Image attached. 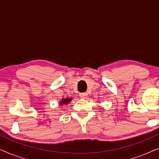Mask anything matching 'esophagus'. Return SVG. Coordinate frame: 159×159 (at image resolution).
Instances as JSON below:
<instances>
[{"mask_svg":"<svg viewBox=\"0 0 159 159\" xmlns=\"http://www.w3.org/2000/svg\"><path fill=\"white\" fill-rule=\"evenodd\" d=\"M87 96H88V94H87L86 93H80V97L81 98H86Z\"/></svg>","mask_w":159,"mask_h":159,"instance_id":"obj_1","label":"esophagus"}]
</instances>
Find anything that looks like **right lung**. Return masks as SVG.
Returning a JSON list of instances; mask_svg holds the SVG:
<instances>
[{
  "instance_id": "obj_1",
  "label": "right lung",
  "mask_w": 159,
  "mask_h": 159,
  "mask_svg": "<svg viewBox=\"0 0 159 159\" xmlns=\"http://www.w3.org/2000/svg\"><path fill=\"white\" fill-rule=\"evenodd\" d=\"M71 98H62V100L61 101H60V105H66V104H68L69 102H70L71 101Z\"/></svg>"
}]
</instances>
